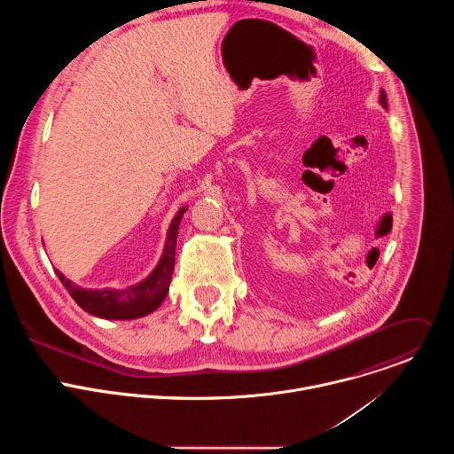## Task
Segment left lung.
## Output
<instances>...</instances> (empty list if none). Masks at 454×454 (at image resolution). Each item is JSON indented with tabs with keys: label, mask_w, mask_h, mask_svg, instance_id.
Instances as JSON below:
<instances>
[{
	"label": "left lung",
	"mask_w": 454,
	"mask_h": 454,
	"mask_svg": "<svg viewBox=\"0 0 454 454\" xmlns=\"http://www.w3.org/2000/svg\"><path fill=\"white\" fill-rule=\"evenodd\" d=\"M379 104H380L382 107H387V106H386V95H384V91L379 93Z\"/></svg>",
	"instance_id": "8db88e82"
}]
</instances>
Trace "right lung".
<instances>
[{"label": "right lung", "instance_id": "obj_1", "mask_svg": "<svg viewBox=\"0 0 454 454\" xmlns=\"http://www.w3.org/2000/svg\"><path fill=\"white\" fill-rule=\"evenodd\" d=\"M186 212V207L179 208L176 217L172 219L165 247L160 256V262L153 270V273L144 278L142 282L129 286L125 289H86L77 284H74L70 278L64 277L59 270H55V275L62 282V286L68 289L72 298L77 301V305L104 319H137L144 317L151 312H154L165 300L168 293V286L172 280L174 271V256H176V240H177V230L179 223Z\"/></svg>", "mask_w": 454, "mask_h": 454}]
</instances>
